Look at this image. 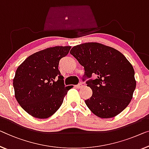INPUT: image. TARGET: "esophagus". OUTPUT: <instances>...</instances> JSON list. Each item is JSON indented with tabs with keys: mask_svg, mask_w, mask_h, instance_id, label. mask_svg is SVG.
Instances as JSON below:
<instances>
[{
	"mask_svg": "<svg viewBox=\"0 0 149 149\" xmlns=\"http://www.w3.org/2000/svg\"><path fill=\"white\" fill-rule=\"evenodd\" d=\"M75 87H76L77 89H80V88H82L84 87V86L82 85L81 84H77V85H76L75 86Z\"/></svg>",
	"mask_w": 149,
	"mask_h": 149,
	"instance_id": "1",
	"label": "esophagus"
}]
</instances>
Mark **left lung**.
Returning a JSON list of instances; mask_svg holds the SVG:
<instances>
[{
    "label": "left lung",
    "mask_w": 149,
    "mask_h": 149,
    "mask_svg": "<svg viewBox=\"0 0 149 149\" xmlns=\"http://www.w3.org/2000/svg\"><path fill=\"white\" fill-rule=\"evenodd\" d=\"M70 53L84 68L92 96L85 100L89 109L102 118L116 116L127 107L136 88L134 70L125 56L110 47L98 43L74 46Z\"/></svg>",
    "instance_id": "obj_1"
}]
</instances>
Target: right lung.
I'll return each instance as SVG.
<instances>
[{
	"mask_svg": "<svg viewBox=\"0 0 149 149\" xmlns=\"http://www.w3.org/2000/svg\"><path fill=\"white\" fill-rule=\"evenodd\" d=\"M72 47L56 46L35 53L17 69L13 87L18 103L28 114L47 118L56 112L73 86H65L59 62Z\"/></svg>",
	"mask_w": 149,
	"mask_h": 149,
	"instance_id": "right-lung-1",
	"label": "right lung"
}]
</instances>
